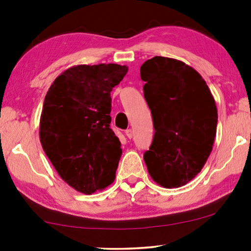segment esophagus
<instances>
[{"instance_id":"34e87169","label":"esophagus","mask_w":251,"mask_h":251,"mask_svg":"<svg viewBox=\"0 0 251 251\" xmlns=\"http://www.w3.org/2000/svg\"><path fill=\"white\" fill-rule=\"evenodd\" d=\"M126 136L128 137L129 139H131L132 137H133V131H132V130L131 129H126Z\"/></svg>"}]
</instances>
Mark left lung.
<instances>
[{
  "label": "left lung",
  "mask_w": 251,
  "mask_h": 251,
  "mask_svg": "<svg viewBox=\"0 0 251 251\" xmlns=\"http://www.w3.org/2000/svg\"><path fill=\"white\" fill-rule=\"evenodd\" d=\"M154 137L144 160L151 177L167 188L187 184L210 155L217 108L207 83L183 61L154 57L140 67Z\"/></svg>",
  "instance_id": "left-lung-1"
}]
</instances>
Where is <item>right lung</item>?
Masks as SVG:
<instances>
[{
    "instance_id": "add662e5",
    "label": "right lung",
    "mask_w": 251,
    "mask_h": 251,
    "mask_svg": "<svg viewBox=\"0 0 251 251\" xmlns=\"http://www.w3.org/2000/svg\"><path fill=\"white\" fill-rule=\"evenodd\" d=\"M128 67L78 65L60 74L44 98L40 139L44 153L66 183L91 194L113 183L121 142L109 128L111 91Z\"/></svg>"
}]
</instances>
